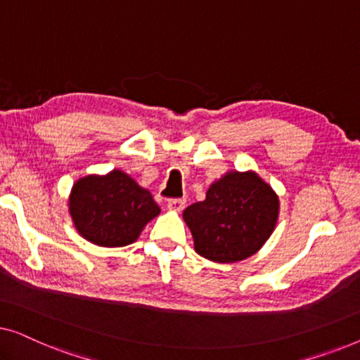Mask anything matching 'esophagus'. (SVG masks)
I'll use <instances>...</instances> for the list:
<instances>
[{"mask_svg":"<svg viewBox=\"0 0 360 360\" xmlns=\"http://www.w3.org/2000/svg\"><path fill=\"white\" fill-rule=\"evenodd\" d=\"M185 203H186V201L184 198L169 200V203H167V208H169L170 211H176V213H180V211L185 208Z\"/></svg>","mask_w":360,"mask_h":360,"instance_id":"esophagus-1","label":"esophagus"}]
</instances>
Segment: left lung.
I'll list each match as a JSON object with an SVG mask.
<instances>
[{"instance_id": "8db88e82", "label": "left lung", "mask_w": 360, "mask_h": 360, "mask_svg": "<svg viewBox=\"0 0 360 360\" xmlns=\"http://www.w3.org/2000/svg\"><path fill=\"white\" fill-rule=\"evenodd\" d=\"M275 190L254 170H229L214 180L206 198L184 211L195 252L218 264H234L259 252L278 221Z\"/></svg>"}]
</instances>
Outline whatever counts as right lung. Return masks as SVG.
<instances>
[{"mask_svg": "<svg viewBox=\"0 0 360 360\" xmlns=\"http://www.w3.org/2000/svg\"><path fill=\"white\" fill-rule=\"evenodd\" d=\"M68 213L78 234L101 248L136 243L149 221L160 214L150 191L124 170L78 179L68 195Z\"/></svg>", "mask_w": 360, "mask_h": 360, "instance_id": "right-lung-1", "label": "right lung"}]
</instances>
